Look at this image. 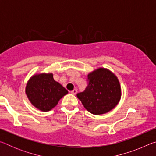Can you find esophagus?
<instances>
[{
    "instance_id": "1",
    "label": "esophagus",
    "mask_w": 156,
    "mask_h": 156,
    "mask_svg": "<svg viewBox=\"0 0 156 156\" xmlns=\"http://www.w3.org/2000/svg\"><path fill=\"white\" fill-rule=\"evenodd\" d=\"M71 93H72L73 95H76V94H77V89H73V90H72V91H71Z\"/></svg>"
}]
</instances>
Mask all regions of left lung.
I'll list each match as a JSON object with an SVG mask.
<instances>
[{"label":"left lung","mask_w":156,"mask_h":156,"mask_svg":"<svg viewBox=\"0 0 156 156\" xmlns=\"http://www.w3.org/2000/svg\"><path fill=\"white\" fill-rule=\"evenodd\" d=\"M87 85L77 97L84 108L95 115L103 114L113 109L119 102L121 89L119 81L110 71L100 68L87 76Z\"/></svg>","instance_id":"left-lung-1"}]
</instances>
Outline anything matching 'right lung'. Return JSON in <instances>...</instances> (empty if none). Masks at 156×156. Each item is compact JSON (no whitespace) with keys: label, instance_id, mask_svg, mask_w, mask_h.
Masks as SVG:
<instances>
[{"label":"right lung","instance_id":"1","mask_svg":"<svg viewBox=\"0 0 156 156\" xmlns=\"http://www.w3.org/2000/svg\"><path fill=\"white\" fill-rule=\"evenodd\" d=\"M25 92L34 106L43 112H47L56 106L68 91L54 80L52 73H41L31 78Z\"/></svg>","mask_w":156,"mask_h":156}]
</instances>
